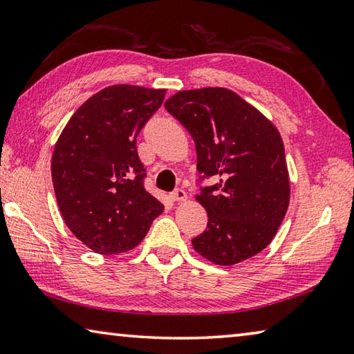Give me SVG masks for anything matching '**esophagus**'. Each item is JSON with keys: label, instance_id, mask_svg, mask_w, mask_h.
Here are the masks:
<instances>
[{"label": "esophagus", "instance_id": "34e87169", "mask_svg": "<svg viewBox=\"0 0 354 354\" xmlns=\"http://www.w3.org/2000/svg\"><path fill=\"white\" fill-rule=\"evenodd\" d=\"M170 198L173 201H185V200H187V194H185L183 189H176L175 192H171Z\"/></svg>", "mask_w": 354, "mask_h": 354}]
</instances>
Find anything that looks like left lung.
Listing matches in <instances>:
<instances>
[{
	"label": "left lung",
	"mask_w": 354,
	"mask_h": 354,
	"mask_svg": "<svg viewBox=\"0 0 354 354\" xmlns=\"http://www.w3.org/2000/svg\"><path fill=\"white\" fill-rule=\"evenodd\" d=\"M165 109L189 131L196 169L215 184L195 200L207 227L194 250L215 266H234L267 247L290 201L284 143L277 127L254 106L225 87L181 91Z\"/></svg>",
	"instance_id": "8db88e82"
}]
</instances>
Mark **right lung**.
Returning a JSON list of instances; mask_svg holds the SVG:
<instances>
[{
    "label": "right lung",
    "instance_id": "right-lung-1",
    "mask_svg": "<svg viewBox=\"0 0 354 354\" xmlns=\"http://www.w3.org/2000/svg\"><path fill=\"white\" fill-rule=\"evenodd\" d=\"M165 93L131 84L104 87L77 107L56 142L51 178L59 211L95 253L136 248L164 211L143 187L136 139Z\"/></svg>",
    "mask_w": 354,
    "mask_h": 354
}]
</instances>
